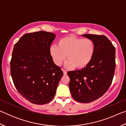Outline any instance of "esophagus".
I'll use <instances>...</instances> for the list:
<instances>
[{
  "mask_svg": "<svg viewBox=\"0 0 126 126\" xmlns=\"http://www.w3.org/2000/svg\"><path fill=\"white\" fill-rule=\"evenodd\" d=\"M62 71H63V74H64V76L67 75V71H66L65 70H64V69H62Z\"/></svg>",
  "mask_w": 126,
  "mask_h": 126,
  "instance_id": "obj_1",
  "label": "esophagus"
}]
</instances>
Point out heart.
Instances as JSON below:
<instances>
[{"mask_svg": "<svg viewBox=\"0 0 126 126\" xmlns=\"http://www.w3.org/2000/svg\"><path fill=\"white\" fill-rule=\"evenodd\" d=\"M95 50L94 44L89 39L67 36L59 39L58 46L53 44L49 52L54 62L61 65L66 58L68 68L80 69L86 67L92 59Z\"/></svg>", "mask_w": 126, "mask_h": 126, "instance_id": "b5f03b06", "label": "heart"}]
</instances>
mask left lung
<instances>
[{
  "instance_id": "obj_1",
  "label": "left lung",
  "mask_w": 126,
  "mask_h": 126,
  "mask_svg": "<svg viewBox=\"0 0 126 126\" xmlns=\"http://www.w3.org/2000/svg\"><path fill=\"white\" fill-rule=\"evenodd\" d=\"M82 35L94 44L93 58L86 67L67 73L73 99L80 103H89L102 97L112 83L116 68V49L106 36L89 34Z\"/></svg>"
}]
</instances>
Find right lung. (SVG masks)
I'll return each instance as SVG.
<instances>
[{"label":"right lung","instance_id":"obj_1","mask_svg":"<svg viewBox=\"0 0 126 126\" xmlns=\"http://www.w3.org/2000/svg\"><path fill=\"white\" fill-rule=\"evenodd\" d=\"M54 33L39 31L27 33L14 46L10 73L17 91L35 104L49 103L54 98L63 71L49 52Z\"/></svg>","mask_w":126,"mask_h":126}]
</instances>
